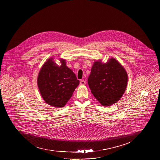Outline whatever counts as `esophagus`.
Listing matches in <instances>:
<instances>
[{
  "label": "esophagus",
  "instance_id": "1",
  "mask_svg": "<svg viewBox=\"0 0 160 160\" xmlns=\"http://www.w3.org/2000/svg\"><path fill=\"white\" fill-rule=\"evenodd\" d=\"M86 84V81L84 80H81L80 81V85L81 86H84Z\"/></svg>",
  "mask_w": 160,
  "mask_h": 160
}]
</instances>
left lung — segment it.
Masks as SVG:
<instances>
[{"instance_id": "left-lung-1", "label": "left lung", "mask_w": 160, "mask_h": 160, "mask_svg": "<svg viewBox=\"0 0 160 160\" xmlns=\"http://www.w3.org/2000/svg\"><path fill=\"white\" fill-rule=\"evenodd\" d=\"M128 74L124 67L113 58L103 63L101 60L93 63L88 81L95 98L102 106L116 103L127 87Z\"/></svg>"}]
</instances>
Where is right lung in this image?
<instances>
[{
  "mask_svg": "<svg viewBox=\"0 0 160 160\" xmlns=\"http://www.w3.org/2000/svg\"><path fill=\"white\" fill-rule=\"evenodd\" d=\"M53 60L50 58L42 67L38 76V86L46 103L61 108L70 99L79 81L67 66L65 60H60L61 65H58Z\"/></svg>",
  "mask_w": 160,
  "mask_h": 160,
  "instance_id": "add662e5",
  "label": "right lung"
}]
</instances>
